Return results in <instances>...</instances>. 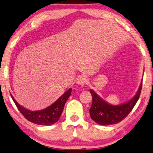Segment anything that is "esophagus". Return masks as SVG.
Here are the masks:
<instances>
[{
	"mask_svg": "<svg viewBox=\"0 0 153 153\" xmlns=\"http://www.w3.org/2000/svg\"><path fill=\"white\" fill-rule=\"evenodd\" d=\"M87 81L88 80H87L86 77L83 76V75H80V76L78 77V78H77L76 82H77V84L79 85L84 86L85 85H86Z\"/></svg>",
	"mask_w": 153,
	"mask_h": 153,
	"instance_id": "34e87169",
	"label": "esophagus"
}]
</instances>
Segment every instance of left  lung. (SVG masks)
<instances>
[{"instance_id":"8db88e82","label":"left lung","mask_w":153,"mask_h":153,"mask_svg":"<svg viewBox=\"0 0 153 153\" xmlns=\"http://www.w3.org/2000/svg\"><path fill=\"white\" fill-rule=\"evenodd\" d=\"M143 81L136 95L126 103L121 105H111L98 96L92 90L90 92L92 97V103L90 109V117L97 123L102 126L115 124L124 119L131 111L140 97Z\"/></svg>"}]
</instances>
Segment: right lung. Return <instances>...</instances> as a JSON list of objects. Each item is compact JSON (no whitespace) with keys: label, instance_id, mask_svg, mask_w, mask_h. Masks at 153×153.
<instances>
[{"label":"right lung","instance_id":"obj_1","mask_svg":"<svg viewBox=\"0 0 153 153\" xmlns=\"http://www.w3.org/2000/svg\"><path fill=\"white\" fill-rule=\"evenodd\" d=\"M71 92H72V89L70 88L51 106L39 111H30V110L25 109L15 101L12 94L10 95L17 109L24 116L25 119H27L30 122L38 125L50 126L55 123L59 119L62 114L65 102L71 96Z\"/></svg>","mask_w":153,"mask_h":153}]
</instances>
